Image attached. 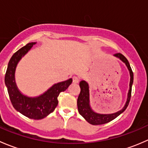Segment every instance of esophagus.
I'll return each mask as SVG.
<instances>
[{"label": "esophagus", "instance_id": "obj_1", "mask_svg": "<svg viewBox=\"0 0 148 148\" xmlns=\"http://www.w3.org/2000/svg\"><path fill=\"white\" fill-rule=\"evenodd\" d=\"M72 80H73V82L74 83H79V79L78 77H73Z\"/></svg>", "mask_w": 148, "mask_h": 148}]
</instances>
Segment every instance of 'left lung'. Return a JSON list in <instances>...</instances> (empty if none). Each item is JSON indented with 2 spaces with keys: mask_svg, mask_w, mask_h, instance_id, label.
Listing matches in <instances>:
<instances>
[{
  "mask_svg": "<svg viewBox=\"0 0 148 148\" xmlns=\"http://www.w3.org/2000/svg\"><path fill=\"white\" fill-rule=\"evenodd\" d=\"M114 56L119 58L121 61H122L126 64L130 71V89L129 92H128L126 104H125V107L122 110L115 113H112V114H99V113L95 112L92 110L90 104H89V90L88 83L86 82L85 81H81L79 83L81 91H80L78 99H77L78 111L85 120L87 121L89 124H92L93 125H103V124H106L115 119L116 117H118L120 114H122L126 110L128 104H129L130 100L132 85V83H133V72H132L129 62L125 57V56H123L120 53H115V54H114Z\"/></svg>",
  "mask_w": 148,
  "mask_h": 148,
  "instance_id": "1",
  "label": "left lung"
}]
</instances>
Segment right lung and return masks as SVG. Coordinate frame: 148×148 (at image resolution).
Wrapping results in <instances>:
<instances>
[{
  "label": "right lung",
  "instance_id": "obj_1",
  "mask_svg": "<svg viewBox=\"0 0 148 148\" xmlns=\"http://www.w3.org/2000/svg\"><path fill=\"white\" fill-rule=\"evenodd\" d=\"M34 44L36 42L28 43L12 56L5 73V83L13 107L28 118L41 120L53 112L59 102L58 97L59 94L69 87L72 82V79L55 84L43 95L36 97H28L22 95L16 84L15 71L21 59Z\"/></svg>",
  "mask_w": 148,
  "mask_h": 148
}]
</instances>
